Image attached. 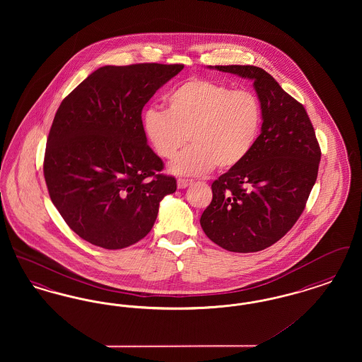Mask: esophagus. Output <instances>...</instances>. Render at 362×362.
I'll return each mask as SVG.
<instances>
[{"label": "esophagus", "instance_id": "1", "mask_svg": "<svg viewBox=\"0 0 362 362\" xmlns=\"http://www.w3.org/2000/svg\"><path fill=\"white\" fill-rule=\"evenodd\" d=\"M191 185V180L189 179H177V189H186Z\"/></svg>", "mask_w": 362, "mask_h": 362}]
</instances>
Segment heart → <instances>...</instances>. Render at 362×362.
<instances>
[{
    "label": "heart",
    "mask_w": 362,
    "mask_h": 362,
    "mask_svg": "<svg viewBox=\"0 0 362 362\" xmlns=\"http://www.w3.org/2000/svg\"><path fill=\"white\" fill-rule=\"evenodd\" d=\"M167 111L148 108L142 132L156 155L173 158L187 142L192 145L170 164L183 176L210 173L216 165L232 170L248 157L262 126V107L251 90L189 78L165 98Z\"/></svg>",
    "instance_id": "b5f03b06"
}]
</instances>
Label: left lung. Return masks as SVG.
I'll return each mask as SVG.
<instances>
[{
  "instance_id": "8db88e82",
  "label": "left lung",
  "mask_w": 362,
  "mask_h": 362,
  "mask_svg": "<svg viewBox=\"0 0 362 362\" xmlns=\"http://www.w3.org/2000/svg\"><path fill=\"white\" fill-rule=\"evenodd\" d=\"M214 69L254 81L263 123L248 157L213 182L201 226L224 250L257 252L284 238L304 211L320 146L304 105L267 71L251 65Z\"/></svg>"
}]
</instances>
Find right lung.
<instances>
[{"mask_svg":"<svg viewBox=\"0 0 362 362\" xmlns=\"http://www.w3.org/2000/svg\"><path fill=\"white\" fill-rule=\"evenodd\" d=\"M183 65L103 66L62 100L43 173L54 206L81 239L121 250L153 228L173 176L142 132V108Z\"/></svg>","mask_w":362,"mask_h":362,"instance_id":"right-lung-1","label":"right lung"}]
</instances>
